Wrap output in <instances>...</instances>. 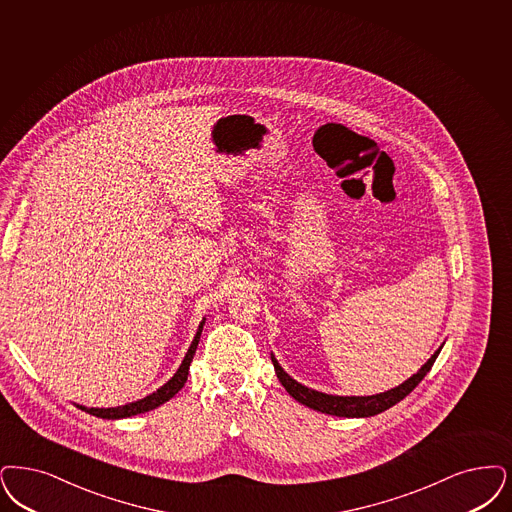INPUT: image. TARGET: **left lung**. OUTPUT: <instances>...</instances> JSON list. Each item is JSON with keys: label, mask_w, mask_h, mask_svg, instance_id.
Wrapping results in <instances>:
<instances>
[{"label": "left lung", "mask_w": 512, "mask_h": 512, "mask_svg": "<svg viewBox=\"0 0 512 512\" xmlns=\"http://www.w3.org/2000/svg\"><path fill=\"white\" fill-rule=\"evenodd\" d=\"M438 354H440V348L430 356L429 362L423 368L419 369L413 377H409L408 381H404L396 389H390L387 392L375 394V396H331V394H324L318 390L307 389L305 385L291 379L282 366L276 362L274 356H272V364H274L280 383L289 392V396H293L297 402L305 404L308 408L328 413V415H337V417H371V415H377L385 409L392 408L400 400H404L409 392L425 379L432 364L436 362Z\"/></svg>", "instance_id": "1"}]
</instances>
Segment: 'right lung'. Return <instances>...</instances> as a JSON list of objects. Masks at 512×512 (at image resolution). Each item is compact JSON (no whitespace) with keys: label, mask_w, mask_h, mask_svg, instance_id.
<instances>
[{"label":"right lung","mask_w":512,"mask_h":512,"mask_svg":"<svg viewBox=\"0 0 512 512\" xmlns=\"http://www.w3.org/2000/svg\"><path fill=\"white\" fill-rule=\"evenodd\" d=\"M202 329H204V322L200 324V328H198V333H196V337H194V341H192V345L188 348V352H186V356H184L183 364L179 366L177 369V373L165 383L164 387H160V389L156 390V392H152V394H148L146 398L143 400H139V402H131V404H125V406H120V408H83V406H78V408L83 409V411H87V413H91V415H95V417H103V419H123V417H131V415H137V413H144V411H150V409L158 408V406H162L164 402L167 400H171L179 390L183 389L184 383H186V379H188V369H190V362H192V358H194V352H196V348H198V343H200V335H202Z\"/></svg>","instance_id":"obj_1"}]
</instances>
